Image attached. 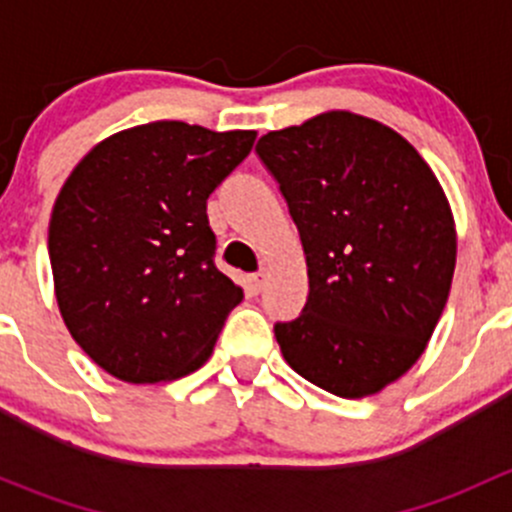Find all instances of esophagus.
<instances>
[{
	"label": "esophagus",
	"instance_id": "1",
	"mask_svg": "<svg viewBox=\"0 0 512 512\" xmlns=\"http://www.w3.org/2000/svg\"><path fill=\"white\" fill-rule=\"evenodd\" d=\"M265 282H267L265 272H255V275L247 277V289H250V294H260L262 289H265Z\"/></svg>",
	"mask_w": 512,
	"mask_h": 512
}]
</instances>
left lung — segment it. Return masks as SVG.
I'll return each mask as SVG.
<instances>
[{
	"label": "left lung",
	"mask_w": 512,
	"mask_h": 512,
	"mask_svg": "<svg viewBox=\"0 0 512 512\" xmlns=\"http://www.w3.org/2000/svg\"><path fill=\"white\" fill-rule=\"evenodd\" d=\"M255 151L307 260V304L275 324L282 356L334 396L379 394L416 364L451 292L456 223L441 183L404 136L352 111L270 131Z\"/></svg>",
	"instance_id": "8db88e82"
}]
</instances>
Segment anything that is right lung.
Instances as JSON below:
<instances>
[{
    "label": "right lung",
    "mask_w": 512,
    "mask_h": 512,
    "mask_svg": "<svg viewBox=\"0 0 512 512\" xmlns=\"http://www.w3.org/2000/svg\"><path fill=\"white\" fill-rule=\"evenodd\" d=\"M255 138L143 123L66 178L49 220L56 302L76 344L116 379L173 381L213 354L242 287L213 262L208 198Z\"/></svg>",
    "instance_id": "add662e5"
}]
</instances>
